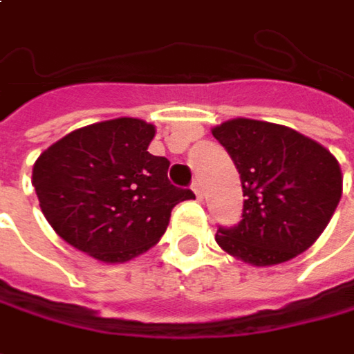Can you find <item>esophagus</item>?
I'll return each mask as SVG.
<instances>
[{
    "label": "esophagus",
    "instance_id": "1",
    "mask_svg": "<svg viewBox=\"0 0 354 354\" xmlns=\"http://www.w3.org/2000/svg\"><path fill=\"white\" fill-rule=\"evenodd\" d=\"M191 189H193V193H195V197H197V199H203V187H201L199 181H193Z\"/></svg>",
    "mask_w": 354,
    "mask_h": 354
}]
</instances>
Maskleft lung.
Wrapping results in <instances>:
<instances>
[{
    "mask_svg": "<svg viewBox=\"0 0 354 354\" xmlns=\"http://www.w3.org/2000/svg\"><path fill=\"white\" fill-rule=\"evenodd\" d=\"M243 185V219L219 227L223 251L255 267L301 255L319 239L343 195L339 161L291 127L231 119L213 127Z\"/></svg>",
    "mask_w": 354,
    "mask_h": 354,
    "instance_id": "left-lung-1",
    "label": "left lung"
}]
</instances>
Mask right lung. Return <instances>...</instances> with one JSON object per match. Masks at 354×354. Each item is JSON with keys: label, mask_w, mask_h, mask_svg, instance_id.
Returning <instances> with one entry per match:
<instances>
[{"label": "right lung", "mask_w": 354, "mask_h": 354, "mask_svg": "<svg viewBox=\"0 0 354 354\" xmlns=\"http://www.w3.org/2000/svg\"><path fill=\"white\" fill-rule=\"evenodd\" d=\"M155 127L119 117L67 133L37 157L33 187L53 231L89 257L123 263L163 237L171 209L193 191L171 185L151 155Z\"/></svg>", "instance_id": "right-lung-1"}]
</instances>
